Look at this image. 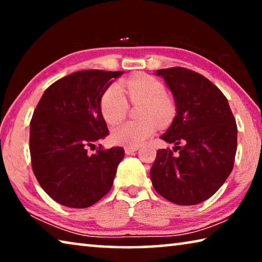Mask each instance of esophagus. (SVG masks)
<instances>
[{"instance_id":"esophagus-1","label":"esophagus","mask_w":262,"mask_h":262,"mask_svg":"<svg viewBox=\"0 0 262 262\" xmlns=\"http://www.w3.org/2000/svg\"><path fill=\"white\" fill-rule=\"evenodd\" d=\"M136 150H139V147H125V152L127 155H130L133 152H135Z\"/></svg>"}]
</instances>
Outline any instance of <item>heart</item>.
Returning a JSON list of instances; mask_svg holds the SVG:
<instances>
[{
	"label": "heart",
	"instance_id": "b5f03b06",
	"mask_svg": "<svg viewBox=\"0 0 262 262\" xmlns=\"http://www.w3.org/2000/svg\"><path fill=\"white\" fill-rule=\"evenodd\" d=\"M122 88L133 103L144 101L141 113L143 120L123 122L114 128L111 136L115 143L137 147L155 134L157 122L166 125L172 120L176 107L173 101L166 96L164 84L152 76L135 75L122 82ZM123 92L120 86L113 84L101 96V114L110 125H115L126 117L128 103Z\"/></svg>",
	"mask_w": 262,
	"mask_h": 262
}]
</instances>
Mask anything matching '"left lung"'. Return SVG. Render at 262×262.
<instances>
[{"label": "left lung", "mask_w": 262, "mask_h": 262, "mask_svg": "<svg viewBox=\"0 0 262 262\" xmlns=\"http://www.w3.org/2000/svg\"><path fill=\"white\" fill-rule=\"evenodd\" d=\"M173 95L176 117L161 136L174 143L159 149L150 170L154 188L172 203L193 206L215 194L231 173L237 125L228 99L209 79L181 67L156 70Z\"/></svg>", "instance_id": "1"}]
</instances>
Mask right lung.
I'll use <instances>...</instances> for the list:
<instances>
[{
	"mask_svg": "<svg viewBox=\"0 0 262 262\" xmlns=\"http://www.w3.org/2000/svg\"><path fill=\"white\" fill-rule=\"evenodd\" d=\"M123 72L82 70L46 89L30 123L33 173L62 206L88 208L110 192L125 150L113 147L90 155L88 148L108 135L100 99Z\"/></svg>",
	"mask_w": 262,
	"mask_h": 262,
	"instance_id": "1",
	"label": "right lung"
}]
</instances>
